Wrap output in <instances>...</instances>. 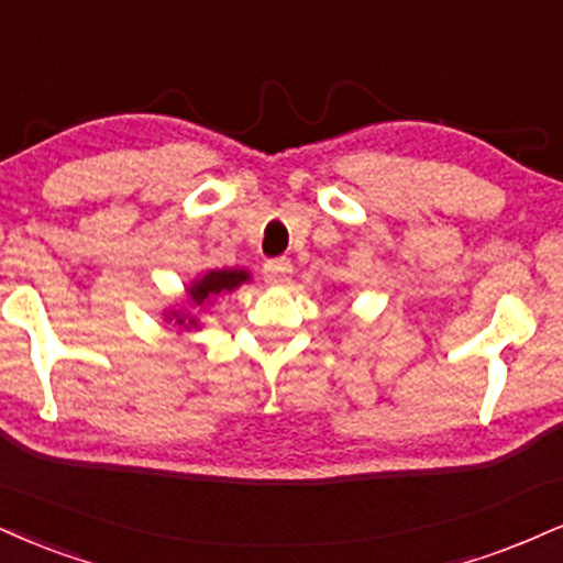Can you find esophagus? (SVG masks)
<instances>
[{"label":"esophagus","instance_id":"1","mask_svg":"<svg viewBox=\"0 0 563 563\" xmlns=\"http://www.w3.org/2000/svg\"><path fill=\"white\" fill-rule=\"evenodd\" d=\"M290 273H294V264L286 256H277V260H267L262 267V275L264 280L269 283V286H283V283H288Z\"/></svg>","mask_w":563,"mask_h":563}]
</instances>
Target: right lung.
Returning a JSON list of instances; mask_svg holds the SVG:
<instances>
[{
    "label": "right lung",
    "instance_id": "obj_1",
    "mask_svg": "<svg viewBox=\"0 0 563 563\" xmlns=\"http://www.w3.org/2000/svg\"><path fill=\"white\" fill-rule=\"evenodd\" d=\"M249 277L252 275H249L246 269H209L207 275L196 277L191 286L186 288L188 307L201 309L205 303L212 301L214 296L230 294V290L239 288L241 283L249 280ZM167 320H175L180 330H199V317L191 314V311H170Z\"/></svg>",
    "mask_w": 563,
    "mask_h": 563
}]
</instances>
